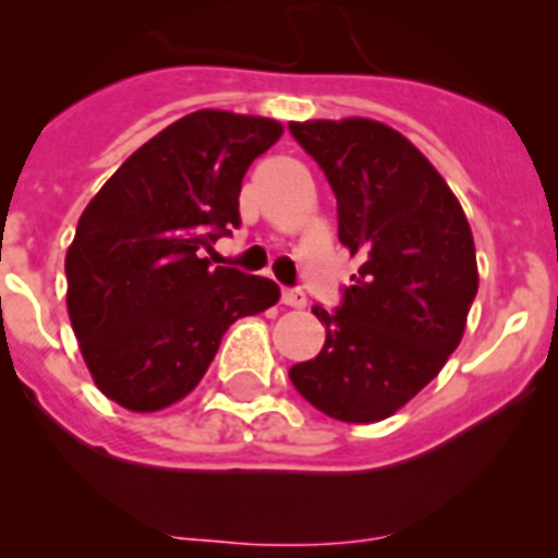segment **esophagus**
<instances>
[{
	"mask_svg": "<svg viewBox=\"0 0 558 558\" xmlns=\"http://www.w3.org/2000/svg\"><path fill=\"white\" fill-rule=\"evenodd\" d=\"M280 302L289 307H296V311H302V307H307V296L302 294L300 289H283V294H280Z\"/></svg>",
	"mask_w": 558,
	"mask_h": 558,
	"instance_id": "1",
	"label": "esophagus"
}]
</instances>
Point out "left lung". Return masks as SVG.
Returning a JSON list of instances; mask_svg holds the SVG:
<instances>
[{
  "instance_id": "left-lung-1",
  "label": "left lung",
  "mask_w": 558,
  "mask_h": 558,
  "mask_svg": "<svg viewBox=\"0 0 558 558\" xmlns=\"http://www.w3.org/2000/svg\"><path fill=\"white\" fill-rule=\"evenodd\" d=\"M337 196L340 243L359 258L320 353L289 369L296 391L348 424L397 413L446 367L477 294L475 240L442 174L373 118L291 121Z\"/></svg>"
}]
</instances>
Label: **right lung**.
<instances>
[{
	"label": "right lung",
	"mask_w": 558,
	"mask_h": 558,
	"mask_svg": "<svg viewBox=\"0 0 558 558\" xmlns=\"http://www.w3.org/2000/svg\"><path fill=\"white\" fill-rule=\"evenodd\" d=\"M283 123L196 110L134 150L83 210L64 258L66 313L107 399L132 413L180 402L221 337L278 302L269 278L210 267L205 251L240 223V189Z\"/></svg>",
	"instance_id": "right-lung-1"
}]
</instances>
